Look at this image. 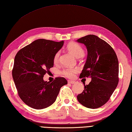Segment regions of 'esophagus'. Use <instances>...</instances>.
Segmentation results:
<instances>
[{"label": "esophagus", "mask_w": 132, "mask_h": 132, "mask_svg": "<svg viewBox=\"0 0 132 132\" xmlns=\"http://www.w3.org/2000/svg\"><path fill=\"white\" fill-rule=\"evenodd\" d=\"M68 84H75L76 83V82L73 81V80H68Z\"/></svg>", "instance_id": "esophagus-1"}]
</instances>
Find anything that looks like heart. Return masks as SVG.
<instances>
[{"label": "heart", "instance_id": "b5f03b06", "mask_svg": "<svg viewBox=\"0 0 132 132\" xmlns=\"http://www.w3.org/2000/svg\"><path fill=\"white\" fill-rule=\"evenodd\" d=\"M67 48L70 53L73 54L75 57L77 58H80L84 56L85 54V50L79 44L75 42H71L69 43L67 46ZM60 52H58L54 57V62L55 63L59 61V57H60ZM77 72V70L75 68H65L62 70V74L65 76L67 78H73L75 76V74Z\"/></svg>", "mask_w": 132, "mask_h": 132}]
</instances>
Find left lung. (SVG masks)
Instances as JSON below:
<instances>
[{"instance_id": "1", "label": "left lung", "mask_w": 132, "mask_h": 132, "mask_svg": "<svg viewBox=\"0 0 132 132\" xmlns=\"http://www.w3.org/2000/svg\"><path fill=\"white\" fill-rule=\"evenodd\" d=\"M84 44L87 59L80 78H90L89 85L77 99L85 107L95 109L107 102L118 84L119 63L117 54L109 44L94 35L77 40Z\"/></svg>"}]
</instances>
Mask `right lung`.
I'll return each mask as SVG.
<instances>
[{
  "mask_svg": "<svg viewBox=\"0 0 132 132\" xmlns=\"http://www.w3.org/2000/svg\"><path fill=\"white\" fill-rule=\"evenodd\" d=\"M64 42L37 39L16 54L13 78L20 98L29 107L36 110L49 107L55 102L61 87L67 84L62 77L55 78L52 82L43 80Z\"/></svg>",
  "mask_w": 132,
  "mask_h": 132,
  "instance_id": "right-lung-1",
  "label": "right lung"
}]
</instances>
